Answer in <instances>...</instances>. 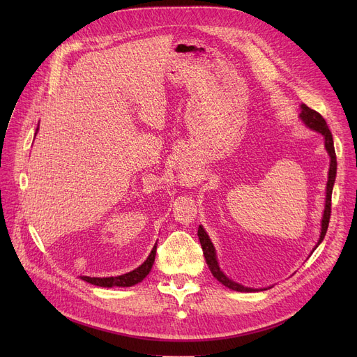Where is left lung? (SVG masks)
<instances>
[{"instance_id":"obj_1","label":"left lung","mask_w":357,"mask_h":357,"mask_svg":"<svg viewBox=\"0 0 357 357\" xmlns=\"http://www.w3.org/2000/svg\"><path fill=\"white\" fill-rule=\"evenodd\" d=\"M299 119L301 121L311 130L317 131L324 137V146L327 153L330 156V169H328V181H327V186H326V204H324V214L321 218V233H320V238H318L317 246L324 240V236L327 233L328 229V221H330V214H331V192H333V186H334V181H335V174H337V160H335V152H334V143H333V136L331 131L326 123V120L318 114L317 111L311 109L310 107H307L305 104H301V112H299ZM198 238L201 243V248L204 252V257L205 261L213 273V276L221 282L224 287H227L233 291H238V292H256V291H261V289H255V288H249V287H243L241 284L234 282L233 279H230L226 273H224L218 265L217 260V253H215V248L213 245L211 238L208 237L207 231L204 230L202 226L198 227ZM268 289V288H266Z\"/></svg>"}]
</instances>
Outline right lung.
Here are the masks:
<instances>
[{
  "mask_svg": "<svg viewBox=\"0 0 357 357\" xmlns=\"http://www.w3.org/2000/svg\"><path fill=\"white\" fill-rule=\"evenodd\" d=\"M37 130H39V126H37L36 128V133L34 136L37 135ZM155 256H156V245L155 248L152 249V252H150L149 257L143 261V264L136 268L135 271H131L128 273H124V275H120V276H109V278H91V276H81L82 280H85V282L88 284H92V285H97V287H102V288H112V287H133L139 282H142V280L149 275V272L152 271V266L155 264Z\"/></svg>",
  "mask_w": 357,
  "mask_h": 357,
  "instance_id": "add662e5",
  "label": "right lung"
}]
</instances>
